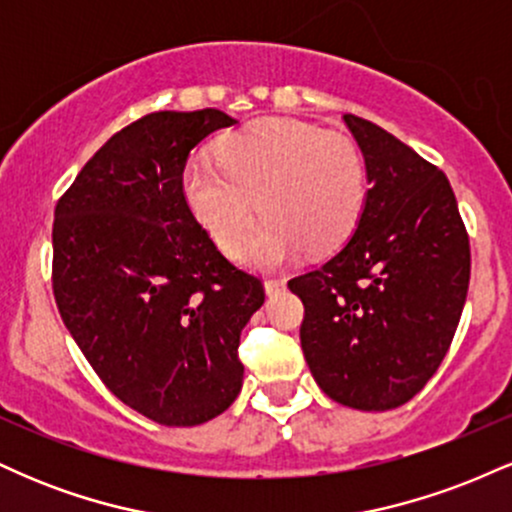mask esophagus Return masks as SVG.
<instances>
[{
	"instance_id": "34e87169",
	"label": "esophagus",
	"mask_w": 512,
	"mask_h": 512,
	"mask_svg": "<svg viewBox=\"0 0 512 512\" xmlns=\"http://www.w3.org/2000/svg\"><path fill=\"white\" fill-rule=\"evenodd\" d=\"M286 286L284 279H276V276H269V279H264V291L269 293V296H274V293H279L281 289Z\"/></svg>"
}]
</instances>
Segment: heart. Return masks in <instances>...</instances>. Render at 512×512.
<instances>
[{
	"instance_id": "1",
	"label": "heart",
	"mask_w": 512,
	"mask_h": 512,
	"mask_svg": "<svg viewBox=\"0 0 512 512\" xmlns=\"http://www.w3.org/2000/svg\"><path fill=\"white\" fill-rule=\"evenodd\" d=\"M195 216L223 250L248 236L240 260L257 267L337 250L356 231L366 204V163L346 134L308 122L262 117L223 137L216 161L195 158L182 173Z\"/></svg>"
}]
</instances>
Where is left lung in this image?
<instances>
[{"instance_id": "obj_1", "label": "left lung", "mask_w": 512, "mask_h": 512, "mask_svg": "<svg viewBox=\"0 0 512 512\" xmlns=\"http://www.w3.org/2000/svg\"><path fill=\"white\" fill-rule=\"evenodd\" d=\"M370 190L349 243L289 281L305 305L315 383L351 409L402 407L448 354L469 289V236L443 170L383 127L344 115Z\"/></svg>"}]
</instances>
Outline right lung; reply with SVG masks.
Segmentation results:
<instances>
[{
	"label": "right lung",
	"mask_w": 512,
	"mask_h": 512,
	"mask_svg": "<svg viewBox=\"0 0 512 512\" xmlns=\"http://www.w3.org/2000/svg\"><path fill=\"white\" fill-rule=\"evenodd\" d=\"M236 125L214 108L161 110L113 134L55 207L52 291L69 334L117 399L163 426H197L243 387L240 332L264 286L195 219L182 170Z\"/></svg>",
	"instance_id": "obj_1"
}]
</instances>
